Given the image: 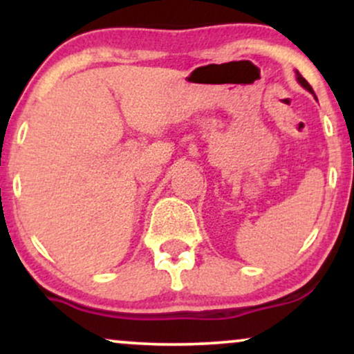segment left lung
Masks as SVG:
<instances>
[{"label":"left lung","mask_w":354,"mask_h":354,"mask_svg":"<svg viewBox=\"0 0 354 354\" xmlns=\"http://www.w3.org/2000/svg\"><path fill=\"white\" fill-rule=\"evenodd\" d=\"M296 80H298V83H299V84H301V86H303L304 89H308V91H310V93H313V88L310 86V83H308V81H306V80H304V78H303V76H301V75H299V73H298V71H296Z\"/></svg>","instance_id":"8db88e82"}]
</instances>
